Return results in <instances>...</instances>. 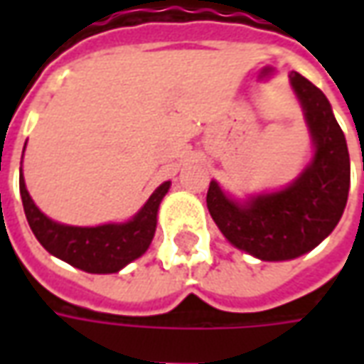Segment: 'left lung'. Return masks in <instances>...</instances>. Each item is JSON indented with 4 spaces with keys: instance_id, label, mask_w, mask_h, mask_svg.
<instances>
[{
    "instance_id": "8db88e82",
    "label": "left lung",
    "mask_w": 364,
    "mask_h": 364,
    "mask_svg": "<svg viewBox=\"0 0 364 364\" xmlns=\"http://www.w3.org/2000/svg\"><path fill=\"white\" fill-rule=\"evenodd\" d=\"M290 85L316 148L310 166L287 189L245 203L226 197L216 181L206 193L208 213L226 240L263 261L294 259L326 240L343 214L351 181L343 130L326 95L298 72L290 74Z\"/></svg>"
}]
</instances>
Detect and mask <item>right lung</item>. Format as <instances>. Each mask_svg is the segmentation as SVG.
I'll use <instances>...</instances> for the list:
<instances>
[{
	"label": "right lung",
	"instance_id": "add662e5",
	"mask_svg": "<svg viewBox=\"0 0 364 364\" xmlns=\"http://www.w3.org/2000/svg\"><path fill=\"white\" fill-rule=\"evenodd\" d=\"M169 185V181L161 183L132 220L80 228L60 224L44 216L28 195L23 173L19 175L25 216L44 250L82 271L103 274L117 273L150 247L151 237L156 234L159 203L166 197Z\"/></svg>",
	"mask_w": 364,
	"mask_h": 364
}]
</instances>
